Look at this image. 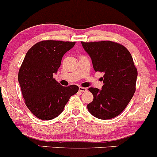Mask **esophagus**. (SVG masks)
Returning a JSON list of instances; mask_svg holds the SVG:
<instances>
[{
	"mask_svg": "<svg viewBox=\"0 0 157 157\" xmlns=\"http://www.w3.org/2000/svg\"><path fill=\"white\" fill-rule=\"evenodd\" d=\"M87 91V89H86V88H84V87L79 88V91H80V92H85V91Z\"/></svg>",
	"mask_w": 157,
	"mask_h": 157,
	"instance_id": "34e87169",
	"label": "esophagus"
}]
</instances>
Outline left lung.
Returning a JSON list of instances; mask_svg holds the SVG:
<instances>
[{
  "label": "left lung",
  "instance_id": "8db88e82",
  "mask_svg": "<svg viewBox=\"0 0 157 157\" xmlns=\"http://www.w3.org/2000/svg\"><path fill=\"white\" fill-rule=\"evenodd\" d=\"M95 71L103 72L102 89L89 88L94 100L87 105L95 117L109 120L120 114L136 91L137 69L125 46L112 41L81 42Z\"/></svg>",
  "mask_w": 157,
  "mask_h": 157
}]
</instances>
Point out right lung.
<instances>
[{
    "label": "right lung",
    "mask_w": 157,
    "mask_h": 157,
    "mask_svg": "<svg viewBox=\"0 0 157 157\" xmlns=\"http://www.w3.org/2000/svg\"><path fill=\"white\" fill-rule=\"evenodd\" d=\"M75 42L43 40L27 52L18 72V82L25 103L38 119L50 120L63 111L71 96L79 87L63 86L55 80L62 57Z\"/></svg>",
    "instance_id": "right-lung-1"
}]
</instances>
